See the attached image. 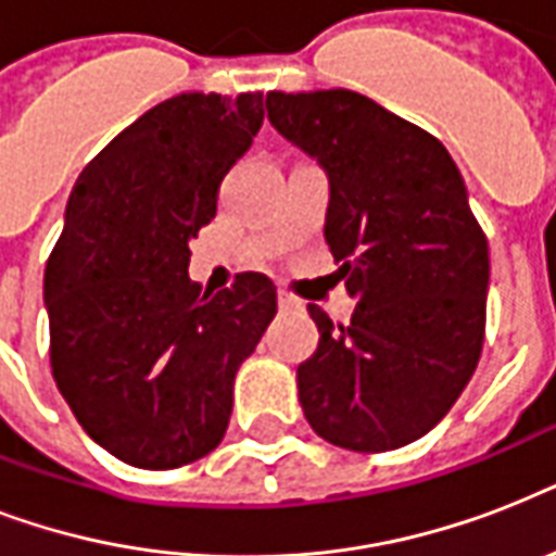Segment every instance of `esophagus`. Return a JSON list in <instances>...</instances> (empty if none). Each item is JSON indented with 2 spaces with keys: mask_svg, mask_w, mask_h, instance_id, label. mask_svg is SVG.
<instances>
[{
  "mask_svg": "<svg viewBox=\"0 0 556 556\" xmlns=\"http://www.w3.org/2000/svg\"><path fill=\"white\" fill-rule=\"evenodd\" d=\"M277 296H279V312H303V300L291 294V291H286V288H279Z\"/></svg>",
  "mask_w": 556,
  "mask_h": 556,
  "instance_id": "obj_1",
  "label": "esophagus"
}]
</instances>
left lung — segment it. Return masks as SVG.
Returning a JSON list of instances; mask_svg holds the SVG:
<instances>
[{
    "label": "left lung",
    "mask_w": 556,
    "mask_h": 556,
    "mask_svg": "<svg viewBox=\"0 0 556 556\" xmlns=\"http://www.w3.org/2000/svg\"><path fill=\"white\" fill-rule=\"evenodd\" d=\"M268 121L329 178L326 244L355 314L308 305L320 343L296 366L312 430L355 453L421 439L473 378L491 256L444 143L349 89L268 91Z\"/></svg>",
    "instance_id": "left-lung-1"
}]
</instances>
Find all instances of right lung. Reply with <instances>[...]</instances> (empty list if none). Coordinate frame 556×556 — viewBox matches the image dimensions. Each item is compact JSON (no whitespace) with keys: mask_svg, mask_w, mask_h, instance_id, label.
<instances>
[{"mask_svg":"<svg viewBox=\"0 0 556 556\" xmlns=\"http://www.w3.org/2000/svg\"><path fill=\"white\" fill-rule=\"evenodd\" d=\"M262 91H187L126 126L83 169L46 265L51 371L91 441L143 470L225 439L233 380L277 314L265 274L192 282L190 239L260 132Z\"/></svg>","mask_w":556,"mask_h":556,"instance_id":"obj_1","label":"right lung"}]
</instances>
